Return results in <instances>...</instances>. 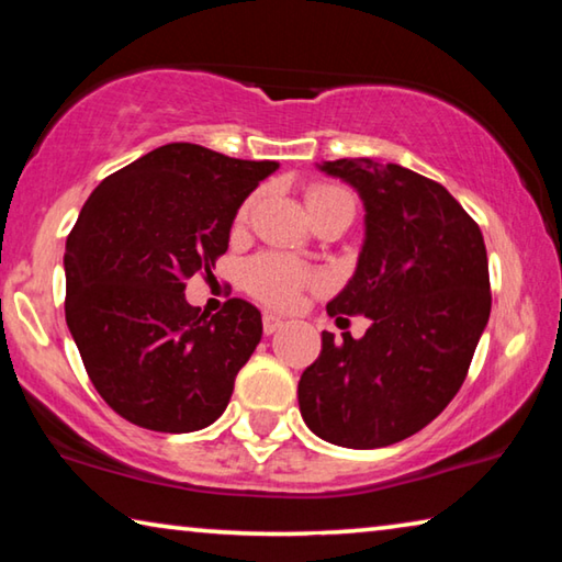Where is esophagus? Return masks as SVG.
I'll list each match as a JSON object with an SVG mask.
<instances>
[{
  "label": "esophagus",
  "mask_w": 562,
  "mask_h": 562,
  "mask_svg": "<svg viewBox=\"0 0 562 562\" xmlns=\"http://www.w3.org/2000/svg\"><path fill=\"white\" fill-rule=\"evenodd\" d=\"M282 325H284V322H282L280 317H274V315H265V317H262L265 335H274V331L282 329Z\"/></svg>",
  "instance_id": "1"
}]
</instances>
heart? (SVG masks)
I'll return each mask as SVG.
<instances>
[{"label": "heart", "instance_id": "1", "mask_svg": "<svg viewBox=\"0 0 562 562\" xmlns=\"http://www.w3.org/2000/svg\"><path fill=\"white\" fill-rule=\"evenodd\" d=\"M304 203H307L312 215L331 205H347L349 211L355 213V195H351L347 188L335 186V183L307 186V190H304ZM250 211H252V198L240 207V213H237V227L245 225L247 217H250ZM240 278H243V288L250 292L255 300H260L278 310L294 307L304 290L317 288L322 282L317 270L282 258V255H274V252H260L247 260L243 265Z\"/></svg>", "mask_w": 562, "mask_h": 562}]
</instances>
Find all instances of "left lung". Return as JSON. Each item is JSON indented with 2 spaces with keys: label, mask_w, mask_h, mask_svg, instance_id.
<instances>
[{
  "label": "left lung",
  "mask_w": 562,
  "mask_h": 562,
  "mask_svg": "<svg viewBox=\"0 0 562 562\" xmlns=\"http://www.w3.org/2000/svg\"><path fill=\"white\" fill-rule=\"evenodd\" d=\"M359 190L367 240L355 278L327 315H364L367 335L322 331L302 372L304 424L345 449H382L422 431L459 392L491 315L479 223L431 178L369 158L327 160Z\"/></svg>",
  "instance_id": "8db88e82"
}]
</instances>
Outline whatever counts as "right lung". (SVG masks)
I'll use <instances>...</instances> for the list:
<instances>
[{"mask_svg":"<svg viewBox=\"0 0 562 562\" xmlns=\"http://www.w3.org/2000/svg\"><path fill=\"white\" fill-rule=\"evenodd\" d=\"M278 170L195 144H168L93 190L66 237V325L103 402L140 429L211 426L258 347L245 300L217 315L186 302V282L225 255L237 207Z\"/></svg>","mask_w":562,"mask_h":562,"instance_id":"1","label":"right lung"}]
</instances>
